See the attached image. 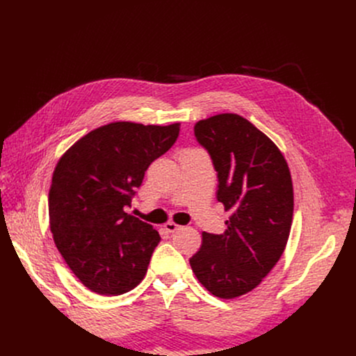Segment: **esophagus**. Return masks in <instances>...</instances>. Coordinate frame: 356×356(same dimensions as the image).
<instances>
[{
  "label": "esophagus",
  "mask_w": 356,
  "mask_h": 356,
  "mask_svg": "<svg viewBox=\"0 0 356 356\" xmlns=\"http://www.w3.org/2000/svg\"><path fill=\"white\" fill-rule=\"evenodd\" d=\"M165 229H166L168 232H176V231L180 229V225H177L176 222H166V224H165Z\"/></svg>",
  "instance_id": "obj_1"
}]
</instances>
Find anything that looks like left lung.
Returning <instances> with one entry per match:
<instances>
[{
	"mask_svg": "<svg viewBox=\"0 0 356 356\" xmlns=\"http://www.w3.org/2000/svg\"><path fill=\"white\" fill-rule=\"evenodd\" d=\"M197 142L218 176L217 200L231 217L224 234L202 232L190 266L211 294L235 298L255 289L286 248L293 220V183L279 147L238 114L194 125Z\"/></svg>",
	"mask_w": 356,
	"mask_h": 356,
	"instance_id": "8db88e82",
	"label": "left lung"
}]
</instances>
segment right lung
<instances>
[{
    "mask_svg": "<svg viewBox=\"0 0 356 356\" xmlns=\"http://www.w3.org/2000/svg\"><path fill=\"white\" fill-rule=\"evenodd\" d=\"M180 124L111 122L79 139L58 162L49 222L60 255L91 291L124 294L146 275L161 236L127 213L149 165L173 146Z\"/></svg>",
    "mask_w": 356,
    "mask_h": 356,
    "instance_id": "obj_1",
    "label": "right lung"
}]
</instances>
